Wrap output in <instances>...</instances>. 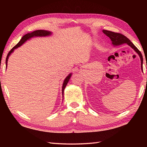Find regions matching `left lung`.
I'll use <instances>...</instances> for the list:
<instances>
[{"mask_svg":"<svg viewBox=\"0 0 147 147\" xmlns=\"http://www.w3.org/2000/svg\"><path fill=\"white\" fill-rule=\"evenodd\" d=\"M102 32L105 34V35H106L108 37L110 38V39L112 41V44L114 46H118L122 44H124V43H126V44L130 46L140 56V59H141V64H142V69L143 56L142 55V53L140 52L139 50L136 47L135 45H134L126 36L122 35L121 33L112 32H111V31H108V30H104Z\"/></svg>","mask_w":147,"mask_h":147,"instance_id":"obj_1","label":"left lung"}]
</instances>
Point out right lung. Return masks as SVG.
<instances>
[{"label":"right lung","instance_id":"obj_1","mask_svg":"<svg viewBox=\"0 0 147 147\" xmlns=\"http://www.w3.org/2000/svg\"><path fill=\"white\" fill-rule=\"evenodd\" d=\"M51 35H52V32H50V31H47V30H36V31H34V32H32V33H28L26 34V35H24L23 37H22L21 39L20 40V41L18 43L17 45H16L13 48H12L9 52L8 53V54L7 55V57H6V60H5V64H6V67H7V61H8V59L9 57L10 56V55L12 54V52H14V49L18 48L19 47L21 46L23 44V43L26 42L28 40H30V38H33V37H36V36H40V37H42V36H50ZM72 75V73H70L69 75L65 78L63 84H62V95H64V90L65 88V86H66L67 84L68 83L69 81L70 78Z\"/></svg>","mask_w":147,"mask_h":147}]
</instances>
